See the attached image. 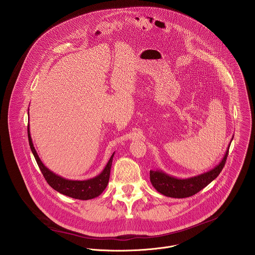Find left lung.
Segmentation results:
<instances>
[{
	"mask_svg": "<svg viewBox=\"0 0 255 255\" xmlns=\"http://www.w3.org/2000/svg\"><path fill=\"white\" fill-rule=\"evenodd\" d=\"M230 144L218 165L206 173L187 179H178L164 173L161 170H151L150 182L158 192L162 193L165 196L174 198L189 197L200 191L202 188L207 186L210 182L218 177L219 174L225 166Z\"/></svg>",
	"mask_w": 255,
	"mask_h": 255,
	"instance_id": "8db88e82",
	"label": "left lung"
}]
</instances>
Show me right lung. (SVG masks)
Wrapping results in <instances>:
<instances>
[{
  "instance_id": "right-lung-1",
  "label": "right lung",
  "mask_w": 255,
  "mask_h": 255,
  "mask_svg": "<svg viewBox=\"0 0 255 255\" xmlns=\"http://www.w3.org/2000/svg\"><path fill=\"white\" fill-rule=\"evenodd\" d=\"M27 134H28V141L30 149L34 155V158L36 160L37 164L39 166V169L41 170L45 180L49 183L51 187H53L58 192L70 196L75 199L80 200H88L95 198L99 196L104 189L107 187L110 179V172H111V166L113 162V157L115 152L112 154L111 158L104 168V170L96 177L85 180V181H73V180H67L61 176L56 175L51 170H49L40 160L36 150L33 145L30 130H29V124L27 126Z\"/></svg>"
}]
</instances>
